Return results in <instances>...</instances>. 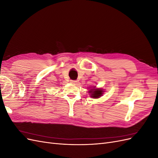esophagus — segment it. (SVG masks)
Segmentation results:
<instances>
[{
  "instance_id": "obj_1",
  "label": "esophagus",
  "mask_w": 158,
  "mask_h": 158,
  "mask_svg": "<svg viewBox=\"0 0 158 158\" xmlns=\"http://www.w3.org/2000/svg\"><path fill=\"white\" fill-rule=\"evenodd\" d=\"M70 82H71V83H73V84H76V80H70Z\"/></svg>"
}]
</instances>
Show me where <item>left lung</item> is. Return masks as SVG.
Returning a JSON list of instances; mask_svg holds the SVG:
<instances>
[{"mask_svg":"<svg viewBox=\"0 0 158 158\" xmlns=\"http://www.w3.org/2000/svg\"><path fill=\"white\" fill-rule=\"evenodd\" d=\"M89 92L91 93V97L94 98H98L102 95L103 91L102 89H94L89 90Z\"/></svg>","mask_w":158,"mask_h":158,"instance_id":"8db88e82","label":"left lung"}]
</instances>
